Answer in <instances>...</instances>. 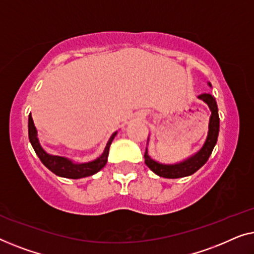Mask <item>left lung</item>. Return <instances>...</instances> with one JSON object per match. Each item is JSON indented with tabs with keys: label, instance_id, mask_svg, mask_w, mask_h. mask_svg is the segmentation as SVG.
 <instances>
[{
	"label": "left lung",
	"instance_id": "1",
	"mask_svg": "<svg viewBox=\"0 0 254 254\" xmlns=\"http://www.w3.org/2000/svg\"><path fill=\"white\" fill-rule=\"evenodd\" d=\"M210 85V84H209ZM199 99H201L208 105L212 115L209 119V131H208V137L206 139L205 145L202 146V148L197 153V154L192 156L187 161L174 164V166H167V164H161L159 162L154 161L149 158L147 154V148H146L144 158L145 163L153 173H155L160 177L164 178H181L185 176H190V175L194 174L195 171L200 169L203 164L207 162V160L209 159L210 154H212L214 146H215L217 141V135H219L220 130V117L219 113H217V105L214 96L210 94H201L199 95Z\"/></svg>",
	"mask_w": 254,
	"mask_h": 254
}]
</instances>
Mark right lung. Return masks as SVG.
Masks as SVG:
<instances>
[{"instance_id": "add662e5", "label": "right lung", "mask_w": 254, "mask_h": 254, "mask_svg": "<svg viewBox=\"0 0 254 254\" xmlns=\"http://www.w3.org/2000/svg\"><path fill=\"white\" fill-rule=\"evenodd\" d=\"M116 133L117 132L113 133L112 137H110L108 144H107L105 148V152H103V154L100 156V158L88 163H80V164L72 163L70 160H67L65 158L49 155L44 151V149H42L40 144H39V140L37 137V128H35L31 114L30 116H28V138H30L32 147L34 148V151L39 156V159L41 160V162L44 163L49 170L53 171V173L57 175V176L72 178V180L92 176V175L96 174L99 170H101L102 168L106 166L107 159H108L110 144H112L113 139L115 138Z\"/></svg>"}]
</instances>
